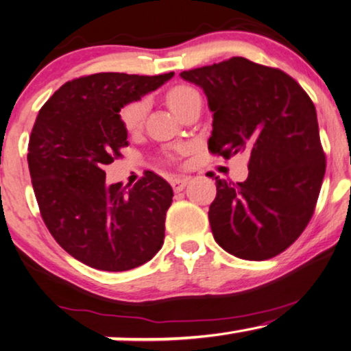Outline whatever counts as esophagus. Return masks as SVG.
<instances>
[{
    "label": "esophagus",
    "mask_w": 351,
    "mask_h": 351,
    "mask_svg": "<svg viewBox=\"0 0 351 351\" xmlns=\"http://www.w3.org/2000/svg\"><path fill=\"white\" fill-rule=\"evenodd\" d=\"M188 184V177H176L171 180V185L174 188V191H182Z\"/></svg>",
    "instance_id": "obj_1"
}]
</instances>
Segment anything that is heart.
<instances>
[{
    "instance_id": "b5f03b06",
    "label": "heart",
    "mask_w": 351,
    "mask_h": 351,
    "mask_svg": "<svg viewBox=\"0 0 351 351\" xmlns=\"http://www.w3.org/2000/svg\"><path fill=\"white\" fill-rule=\"evenodd\" d=\"M199 99L201 96L197 93V90L190 87V85H174V87H171L166 91L167 104L171 106V109L179 117L184 115L185 110ZM147 108L149 106H147V99L144 98L131 101V103L121 108L120 121L128 133H136V131L142 128L147 115Z\"/></svg>"
}]
</instances>
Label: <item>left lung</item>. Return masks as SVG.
<instances>
[{"mask_svg": "<svg viewBox=\"0 0 351 351\" xmlns=\"http://www.w3.org/2000/svg\"><path fill=\"white\" fill-rule=\"evenodd\" d=\"M204 90L213 112L209 152H245V182L218 179L209 207L218 245L242 260L277 256L302 234L326 171L317 110L283 71L242 57L180 73Z\"/></svg>", "mask_w": 351, "mask_h": 351, "instance_id": "left-lung-1", "label": "left lung"}]
</instances>
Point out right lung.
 <instances>
[{"label": "right lung", "mask_w": 351, "mask_h": 351, "mask_svg": "<svg viewBox=\"0 0 351 351\" xmlns=\"http://www.w3.org/2000/svg\"><path fill=\"white\" fill-rule=\"evenodd\" d=\"M174 73H98L62 85L40 108L28 167L40 217L58 245L99 271H130L163 245L171 185L147 171L131 188L109 185L104 167L128 147L120 109Z\"/></svg>", "instance_id": "1"}]
</instances>
